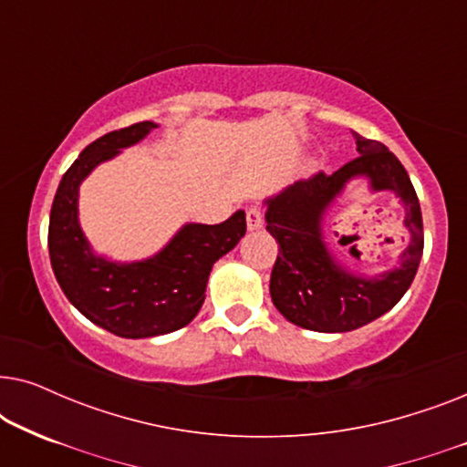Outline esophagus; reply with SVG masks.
<instances>
[{"instance_id":"34e87169","label":"esophagus","mask_w":467,"mask_h":467,"mask_svg":"<svg viewBox=\"0 0 467 467\" xmlns=\"http://www.w3.org/2000/svg\"><path fill=\"white\" fill-rule=\"evenodd\" d=\"M246 225H248V229H259L261 225H264V208H261V206H248Z\"/></svg>"}]
</instances>
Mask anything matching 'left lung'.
I'll return each mask as SVG.
<instances>
[{"mask_svg":"<svg viewBox=\"0 0 467 467\" xmlns=\"http://www.w3.org/2000/svg\"><path fill=\"white\" fill-rule=\"evenodd\" d=\"M353 136L359 157L334 174L317 171L267 200L265 229L278 242L270 278L272 302L286 321L323 334L353 331L391 310L412 285L423 254V216L404 165L385 144L359 133ZM355 175H368L375 190H393L400 197L407 206L405 224L413 235L402 265L376 279L344 273L320 238L324 208Z\"/></svg>","mask_w":467,"mask_h":467,"instance_id":"obj_1","label":"left lung"}]
</instances>
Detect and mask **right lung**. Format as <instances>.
<instances>
[{"label":"right lung","instance_id":"1","mask_svg":"<svg viewBox=\"0 0 467 467\" xmlns=\"http://www.w3.org/2000/svg\"><path fill=\"white\" fill-rule=\"evenodd\" d=\"M155 127L142 120L88 144L63 174L50 208L48 253L57 283L88 321L120 337L163 336L193 321L213 265L246 234V214L238 210L219 225H184L161 253L138 264L95 257L78 225L80 182Z\"/></svg>","mask_w":467,"mask_h":467}]
</instances>
